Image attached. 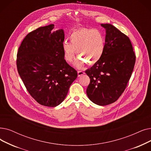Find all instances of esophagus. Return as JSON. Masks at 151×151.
Listing matches in <instances>:
<instances>
[{
	"mask_svg": "<svg viewBox=\"0 0 151 151\" xmlns=\"http://www.w3.org/2000/svg\"><path fill=\"white\" fill-rule=\"evenodd\" d=\"M83 74H84V73L83 71H78V77L81 76Z\"/></svg>",
	"mask_w": 151,
	"mask_h": 151,
	"instance_id": "obj_1",
	"label": "esophagus"
}]
</instances>
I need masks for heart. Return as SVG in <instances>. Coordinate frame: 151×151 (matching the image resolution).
<instances>
[{"mask_svg":"<svg viewBox=\"0 0 151 151\" xmlns=\"http://www.w3.org/2000/svg\"><path fill=\"white\" fill-rule=\"evenodd\" d=\"M70 43L64 41L62 50L65 60L71 62L75 58L76 52L80 58L74 62V66L83 68L86 63L92 65L102 58L105 50V37L97 29L82 28L74 31L70 36Z\"/></svg>","mask_w":151,"mask_h":151,"instance_id":"obj_1","label":"heart"}]
</instances>
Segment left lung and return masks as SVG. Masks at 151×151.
Instances as JSON below:
<instances>
[{
  "instance_id": "1",
  "label": "left lung",
  "mask_w": 151,
  "mask_h": 151,
  "mask_svg": "<svg viewBox=\"0 0 151 151\" xmlns=\"http://www.w3.org/2000/svg\"><path fill=\"white\" fill-rule=\"evenodd\" d=\"M106 29V45L102 58L85 71L90 78L86 89L89 99L99 106L115 102L123 93L133 71L136 56L128 36L111 24Z\"/></svg>"
}]
</instances>
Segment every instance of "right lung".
<instances>
[{
	"label": "right lung",
	"instance_id": "add662e5",
	"mask_svg": "<svg viewBox=\"0 0 151 151\" xmlns=\"http://www.w3.org/2000/svg\"><path fill=\"white\" fill-rule=\"evenodd\" d=\"M54 24L29 32L17 53L19 76L30 95L42 106L56 107L65 99L77 71L63 56V29L53 31Z\"/></svg>",
	"mask_w": 151,
	"mask_h": 151
}]
</instances>
